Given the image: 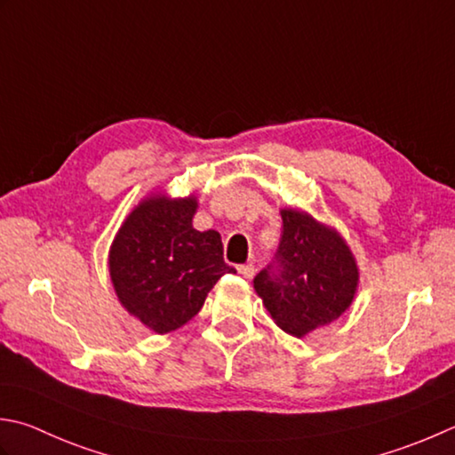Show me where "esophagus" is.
<instances>
[{
	"label": "esophagus",
	"instance_id": "1",
	"mask_svg": "<svg viewBox=\"0 0 455 455\" xmlns=\"http://www.w3.org/2000/svg\"><path fill=\"white\" fill-rule=\"evenodd\" d=\"M238 274H243L246 280H252L256 274V268L252 264H243V266H238Z\"/></svg>",
	"mask_w": 455,
	"mask_h": 455
}]
</instances>
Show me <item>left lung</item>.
<instances>
[{
	"label": "left lung",
	"instance_id": "8db88e82",
	"mask_svg": "<svg viewBox=\"0 0 455 455\" xmlns=\"http://www.w3.org/2000/svg\"><path fill=\"white\" fill-rule=\"evenodd\" d=\"M282 240L274 262L254 278V290L275 325L304 337L329 325L353 304L359 268L335 228L304 211L282 209Z\"/></svg>",
	"mask_w": 455,
	"mask_h": 455
}]
</instances>
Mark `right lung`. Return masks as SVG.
I'll use <instances>...</instances> for the list:
<instances>
[{
    "label": "right lung",
    "instance_id": "1",
    "mask_svg": "<svg viewBox=\"0 0 455 455\" xmlns=\"http://www.w3.org/2000/svg\"><path fill=\"white\" fill-rule=\"evenodd\" d=\"M197 197L154 193L122 222L108 254L116 296L128 314L154 333H169L199 314L222 274L217 230L193 228Z\"/></svg>",
    "mask_w": 455,
    "mask_h": 455
}]
</instances>
